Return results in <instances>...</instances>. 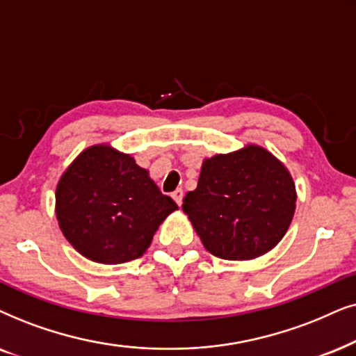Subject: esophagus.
I'll return each mask as SVG.
<instances>
[{
  "label": "esophagus",
  "instance_id": "1",
  "mask_svg": "<svg viewBox=\"0 0 356 356\" xmlns=\"http://www.w3.org/2000/svg\"><path fill=\"white\" fill-rule=\"evenodd\" d=\"M172 198L175 200V203H177V205L181 207V205H182V198H184V192H182V188H177V191L172 192Z\"/></svg>",
  "mask_w": 356,
  "mask_h": 356
}]
</instances>
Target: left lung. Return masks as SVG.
Here are the masks:
<instances>
[{
    "label": "left lung",
    "mask_w": 356,
    "mask_h": 356,
    "mask_svg": "<svg viewBox=\"0 0 356 356\" xmlns=\"http://www.w3.org/2000/svg\"><path fill=\"white\" fill-rule=\"evenodd\" d=\"M295 208L291 174L257 145L203 161L197 188L182 205L205 249L226 260L272 250L286 234Z\"/></svg>",
    "instance_id": "8db88e82"
}]
</instances>
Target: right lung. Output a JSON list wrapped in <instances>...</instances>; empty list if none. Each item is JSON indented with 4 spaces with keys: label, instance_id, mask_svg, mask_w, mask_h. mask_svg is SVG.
Wrapping results in <instances>:
<instances>
[{
    "label": "right lung",
    "instance_id": "1",
    "mask_svg": "<svg viewBox=\"0 0 356 356\" xmlns=\"http://www.w3.org/2000/svg\"><path fill=\"white\" fill-rule=\"evenodd\" d=\"M177 208L148 170L111 145L84 149L55 192L56 220L66 241L86 259L106 265L141 257L161 222Z\"/></svg>",
    "mask_w": 356,
    "mask_h": 356
}]
</instances>
